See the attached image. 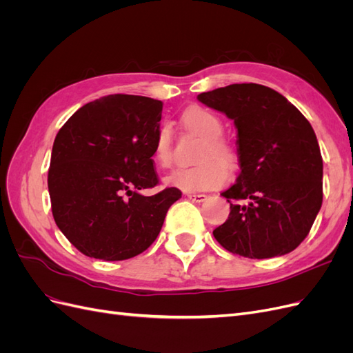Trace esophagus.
I'll return each instance as SVG.
<instances>
[{
	"label": "esophagus",
	"mask_w": 353,
	"mask_h": 353,
	"mask_svg": "<svg viewBox=\"0 0 353 353\" xmlns=\"http://www.w3.org/2000/svg\"><path fill=\"white\" fill-rule=\"evenodd\" d=\"M187 196V199H190L191 201H205L206 199H208V196L206 194H201V193H187L185 194Z\"/></svg>",
	"instance_id": "obj_1"
}]
</instances>
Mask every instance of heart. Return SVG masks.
I'll use <instances>...</instances> for the list:
<instances>
[{
    "label": "heart",
    "mask_w": 353,
    "mask_h": 353,
    "mask_svg": "<svg viewBox=\"0 0 353 353\" xmlns=\"http://www.w3.org/2000/svg\"><path fill=\"white\" fill-rule=\"evenodd\" d=\"M183 122L206 143L199 153L200 162L175 169L166 176V183L184 191H205L225 184L230 178V170L221 160L232 165L236 162V153L231 145L219 140L223 132L219 117L209 110L193 108L183 114ZM153 157L163 168H168L172 162V131L168 123L160 125L156 132Z\"/></svg>",
    "instance_id": "heart-1"
}]
</instances>
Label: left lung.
Segmentation results:
<instances>
[{
  "label": "left lung",
  "mask_w": 353,
  "mask_h": 353,
  "mask_svg": "<svg viewBox=\"0 0 353 353\" xmlns=\"http://www.w3.org/2000/svg\"><path fill=\"white\" fill-rule=\"evenodd\" d=\"M197 100L237 128L240 174L221 194L231 210L213 236L244 258L290 253L323 205V157L311 123L284 95L259 83H232Z\"/></svg>",
  "instance_id": "1"
}]
</instances>
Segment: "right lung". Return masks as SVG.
<instances>
[{"label":"right lung","mask_w":353,"mask_h":353,"mask_svg":"<svg viewBox=\"0 0 353 353\" xmlns=\"http://www.w3.org/2000/svg\"><path fill=\"white\" fill-rule=\"evenodd\" d=\"M163 103L113 94L87 103L61 126L52 144L48 191L52 216L81 253L125 261L143 253L162 230L175 187L159 184L153 141Z\"/></svg>","instance_id":"obj_1"}]
</instances>
